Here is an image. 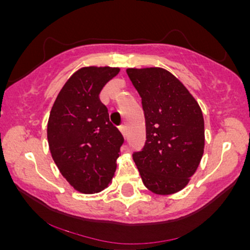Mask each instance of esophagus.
Returning a JSON list of instances; mask_svg holds the SVG:
<instances>
[{
	"label": "esophagus",
	"instance_id": "34e87169",
	"mask_svg": "<svg viewBox=\"0 0 250 250\" xmlns=\"http://www.w3.org/2000/svg\"><path fill=\"white\" fill-rule=\"evenodd\" d=\"M119 129H120V131H121V133H122L123 137L127 136V133H125V125H120Z\"/></svg>",
	"mask_w": 250,
	"mask_h": 250
}]
</instances>
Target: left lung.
Masks as SVG:
<instances>
[{
  "instance_id": "1",
  "label": "left lung",
  "mask_w": 250,
  "mask_h": 250,
  "mask_svg": "<svg viewBox=\"0 0 250 250\" xmlns=\"http://www.w3.org/2000/svg\"><path fill=\"white\" fill-rule=\"evenodd\" d=\"M127 74L145 111L147 140L133 154L143 185L159 195L177 193L202 159V110L183 83L163 68H128Z\"/></svg>"
}]
</instances>
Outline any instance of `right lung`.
<instances>
[{"label": "right lung", "instance_id": "obj_1", "mask_svg": "<svg viewBox=\"0 0 250 250\" xmlns=\"http://www.w3.org/2000/svg\"><path fill=\"white\" fill-rule=\"evenodd\" d=\"M119 71L111 67L81 68L64 83L50 110L47 136L51 156L62 176L80 193H99L115 174L125 140L109 121L99 95Z\"/></svg>", "mask_w": 250, "mask_h": 250}]
</instances>
